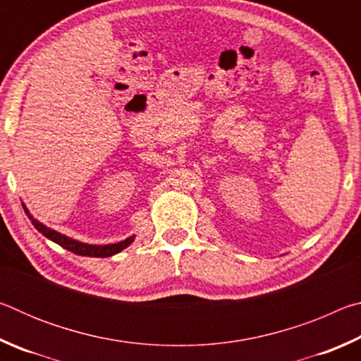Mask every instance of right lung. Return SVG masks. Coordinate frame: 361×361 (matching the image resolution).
<instances>
[{
  "mask_svg": "<svg viewBox=\"0 0 361 361\" xmlns=\"http://www.w3.org/2000/svg\"><path fill=\"white\" fill-rule=\"evenodd\" d=\"M25 212L28 213L27 209H25ZM28 218L32 219V224L41 232L42 235H46L47 239H51L52 242L59 243L60 247H63L65 250H68V252H73L75 255L94 256V258H106V256H113L116 253H119L121 250L127 248L133 242V237H129V239L118 242V243H109V245H89V243L73 240V239H70V237L62 235L60 232L47 228V226L41 224L38 219H35L32 215H28Z\"/></svg>",
  "mask_w": 361,
  "mask_h": 361,
  "instance_id": "add662e5",
  "label": "right lung"
}]
</instances>
